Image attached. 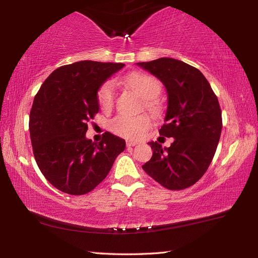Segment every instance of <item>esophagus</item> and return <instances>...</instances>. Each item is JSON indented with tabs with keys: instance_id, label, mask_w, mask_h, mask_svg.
<instances>
[{
	"instance_id": "34e87169",
	"label": "esophagus",
	"mask_w": 258,
	"mask_h": 258,
	"mask_svg": "<svg viewBox=\"0 0 258 258\" xmlns=\"http://www.w3.org/2000/svg\"><path fill=\"white\" fill-rule=\"evenodd\" d=\"M138 144H139L138 142H135V141H127V142H126V146H127V147L135 146V145H138Z\"/></svg>"
}]
</instances>
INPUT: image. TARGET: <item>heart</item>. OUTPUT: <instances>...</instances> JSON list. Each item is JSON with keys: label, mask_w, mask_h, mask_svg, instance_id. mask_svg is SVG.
<instances>
[{"label": "heart", "mask_w": 258, "mask_h": 258, "mask_svg": "<svg viewBox=\"0 0 258 258\" xmlns=\"http://www.w3.org/2000/svg\"><path fill=\"white\" fill-rule=\"evenodd\" d=\"M124 83L144 100V106L150 113L158 115L162 111L160 102L157 101L161 94L162 86L156 79L143 73H132L124 78ZM97 101L100 106L108 111L115 102V84L112 81L105 82L98 90ZM111 131L120 138L127 140H138L151 127V119L146 115L130 116L119 114L109 123Z\"/></svg>", "instance_id": "heart-1"}]
</instances>
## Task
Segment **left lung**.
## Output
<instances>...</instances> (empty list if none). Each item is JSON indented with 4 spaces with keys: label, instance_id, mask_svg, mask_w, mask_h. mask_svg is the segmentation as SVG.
<instances>
[{
    "label": "left lung",
    "instance_id": "obj_1",
    "mask_svg": "<svg viewBox=\"0 0 258 258\" xmlns=\"http://www.w3.org/2000/svg\"><path fill=\"white\" fill-rule=\"evenodd\" d=\"M138 65L165 85V124L158 132L174 138L164 149L150 142L153 156L142 167L167 189L187 188L205 174L215 155L223 125L217 96L200 70L178 59L162 57Z\"/></svg>",
    "mask_w": 258,
    "mask_h": 258
}]
</instances>
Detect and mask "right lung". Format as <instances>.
I'll list each match as a JSON object with an SVG mask.
<instances>
[{"mask_svg": "<svg viewBox=\"0 0 258 258\" xmlns=\"http://www.w3.org/2000/svg\"><path fill=\"white\" fill-rule=\"evenodd\" d=\"M123 67L94 61L63 65L36 93L29 122L33 154L44 177L63 193L94 189L125 150V141L109 132L98 143L85 138L87 123L100 109L98 89Z\"/></svg>", "mask_w": 258, "mask_h": 258, "instance_id": "right-lung-1", "label": "right lung"}]
</instances>
